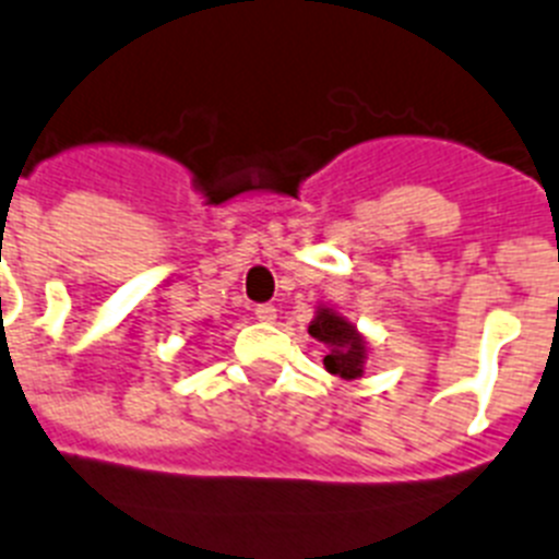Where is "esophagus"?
Here are the masks:
<instances>
[{"label":"esophagus","instance_id":"obj_1","mask_svg":"<svg viewBox=\"0 0 559 559\" xmlns=\"http://www.w3.org/2000/svg\"><path fill=\"white\" fill-rule=\"evenodd\" d=\"M275 312H278V309H275L273 304H259V307L252 309V314H255V318H259L261 323H273Z\"/></svg>","mask_w":559,"mask_h":559}]
</instances>
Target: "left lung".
<instances>
[{
    "mask_svg": "<svg viewBox=\"0 0 559 559\" xmlns=\"http://www.w3.org/2000/svg\"><path fill=\"white\" fill-rule=\"evenodd\" d=\"M309 334L329 346V354L323 357L326 371L337 373L343 380L360 377L366 346H362V337L354 332L352 323H346L340 314L329 312V309H320L318 318L309 323Z\"/></svg>",
    "mask_w": 559,
    "mask_h": 559,
    "instance_id": "8db88e82",
    "label": "left lung"
}]
</instances>
